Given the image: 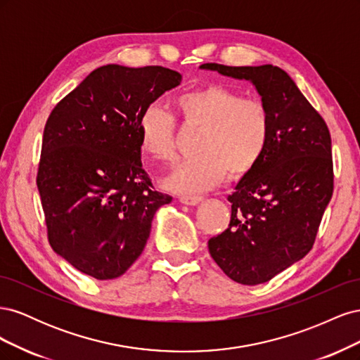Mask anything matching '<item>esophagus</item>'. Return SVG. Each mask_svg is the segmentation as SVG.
<instances>
[{
  "label": "esophagus",
  "instance_id": "esophagus-1",
  "mask_svg": "<svg viewBox=\"0 0 360 360\" xmlns=\"http://www.w3.org/2000/svg\"><path fill=\"white\" fill-rule=\"evenodd\" d=\"M202 201L201 197H188V195H183V197H180V202L181 204H186V205H197Z\"/></svg>",
  "mask_w": 360,
  "mask_h": 360
}]
</instances>
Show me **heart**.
I'll list each match as a JSON object with an SVG mask.
<instances>
[{"label": "heart", "instance_id": "b5f03b06", "mask_svg": "<svg viewBox=\"0 0 360 360\" xmlns=\"http://www.w3.org/2000/svg\"><path fill=\"white\" fill-rule=\"evenodd\" d=\"M177 106L186 124L201 127L195 150L165 180V186L181 195L210 191L230 174L242 177L255 168L269 144L271 122L263 102L245 97L224 85L210 84L181 94ZM176 122L158 103L146 106L138 118L139 147L159 162L176 155Z\"/></svg>", "mask_w": 360, "mask_h": 360}]
</instances>
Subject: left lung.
<instances>
[{"label":"left lung","mask_w":360,"mask_h":360,"mask_svg":"<svg viewBox=\"0 0 360 360\" xmlns=\"http://www.w3.org/2000/svg\"><path fill=\"white\" fill-rule=\"evenodd\" d=\"M202 70L249 81L267 108L271 130L263 158L228 197L231 221L209 240L224 274L258 285L307 255L333 192L332 141L321 115L287 72L205 63Z\"/></svg>","instance_id":"obj_1"}]
</instances>
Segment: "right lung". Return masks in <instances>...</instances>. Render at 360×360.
Instances as JSON below:
<instances>
[{"mask_svg":"<svg viewBox=\"0 0 360 360\" xmlns=\"http://www.w3.org/2000/svg\"><path fill=\"white\" fill-rule=\"evenodd\" d=\"M180 82L160 66L106 64L52 110L37 189L52 249L82 274L122 276L143 254L156 210L172 201L143 169L138 118Z\"/></svg>","mask_w":360,"mask_h":360,"instance_id":"obj_1","label":"right lung"}]
</instances>
